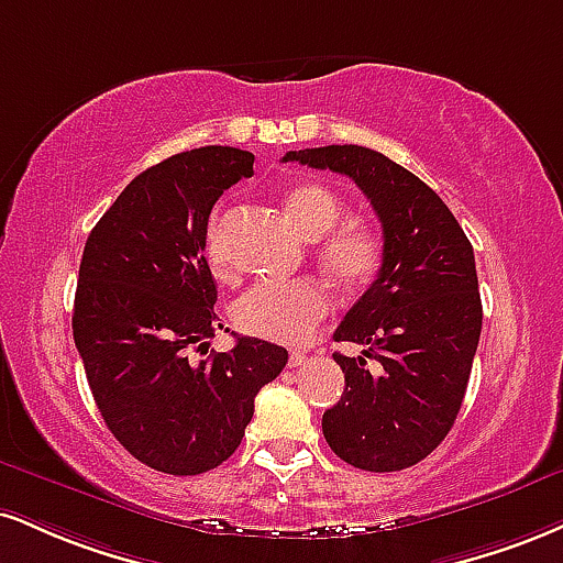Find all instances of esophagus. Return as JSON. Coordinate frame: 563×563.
Segmentation results:
<instances>
[{
  "label": "esophagus",
  "mask_w": 563,
  "mask_h": 563,
  "mask_svg": "<svg viewBox=\"0 0 563 563\" xmlns=\"http://www.w3.org/2000/svg\"><path fill=\"white\" fill-rule=\"evenodd\" d=\"M307 354H301V351H290L288 356V367H301V364H307Z\"/></svg>",
  "instance_id": "1"
}]
</instances>
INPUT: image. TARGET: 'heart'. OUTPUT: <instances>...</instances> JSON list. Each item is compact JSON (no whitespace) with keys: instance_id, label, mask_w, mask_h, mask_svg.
<instances>
[{"instance_id":"1","label":"heart","mask_w":563,"mask_h":563,"mask_svg":"<svg viewBox=\"0 0 563 563\" xmlns=\"http://www.w3.org/2000/svg\"><path fill=\"white\" fill-rule=\"evenodd\" d=\"M286 209L307 239H321L324 232L329 233L320 241V262L335 283L343 288H362L375 280L383 267V241L356 222L332 230L346 212L333 188L317 180L296 183L286 194ZM205 249L214 273L225 275L228 252L220 212L209 217ZM328 311L330 299L317 280L262 283L235 303V324L254 338L301 346L314 338Z\"/></svg>"}]
</instances>
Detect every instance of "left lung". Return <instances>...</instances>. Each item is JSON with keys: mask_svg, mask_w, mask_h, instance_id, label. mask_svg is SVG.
I'll list each match as a JSON object with an SVG mask.
<instances>
[{"mask_svg": "<svg viewBox=\"0 0 563 563\" xmlns=\"http://www.w3.org/2000/svg\"><path fill=\"white\" fill-rule=\"evenodd\" d=\"M283 162L349 175L383 225L380 273L333 333L364 351L333 354L346 388L322 415L324 440L358 470L415 466L449 435L470 383L483 330L472 243L428 183L375 148H301Z\"/></svg>", "mask_w": 563, "mask_h": 563, "instance_id": "1", "label": "left lung"}]
</instances>
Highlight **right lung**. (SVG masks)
I'll return each mask as SVG.
<instances>
[{"instance_id":"add662e5","label":"right lung","mask_w":563,"mask_h":563,"mask_svg":"<svg viewBox=\"0 0 563 563\" xmlns=\"http://www.w3.org/2000/svg\"><path fill=\"white\" fill-rule=\"evenodd\" d=\"M254 175V154L201 146L148 167L88 235L78 269L73 338L107 428L141 464L201 475L241 445L254 398L288 351L239 338L196 362L222 328L205 256L209 212Z\"/></svg>"}]
</instances>
